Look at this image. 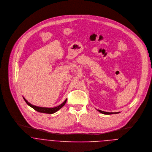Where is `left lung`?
Wrapping results in <instances>:
<instances>
[{
  "label": "left lung",
  "instance_id": "8db88e82",
  "mask_svg": "<svg viewBox=\"0 0 152 152\" xmlns=\"http://www.w3.org/2000/svg\"><path fill=\"white\" fill-rule=\"evenodd\" d=\"M98 111L99 112H100L101 113L104 114H117V113H119V112H115V113H108V112H105V111H101V110H98Z\"/></svg>",
  "mask_w": 152,
  "mask_h": 152
}]
</instances>
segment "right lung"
<instances>
[{
	"label": "right lung",
	"mask_w": 152,
	"mask_h": 152,
	"mask_svg": "<svg viewBox=\"0 0 152 152\" xmlns=\"http://www.w3.org/2000/svg\"><path fill=\"white\" fill-rule=\"evenodd\" d=\"M23 99L28 105H29L30 107L34 108L37 111L39 112V113H47V114H53V113H56V111H57L58 110H59L60 108H61L62 107H64L67 101V99H66L62 104L59 105L57 107H53V108H46V107H37V106L34 105L30 103H29L24 98H23Z\"/></svg>",
	"instance_id": "add662e5"
}]
</instances>
